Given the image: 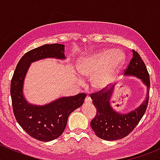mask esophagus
<instances>
[{"instance_id": "34e87169", "label": "esophagus", "mask_w": 160, "mask_h": 160, "mask_svg": "<svg viewBox=\"0 0 160 160\" xmlns=\"http://www.w3.org/2000/svg\"><path fill=\"white\" fill-rule=\"evenodd\" d=\"M85 103H86V104H90V103H91V98H90V96L86 97V98H85Z\"/></svg>"}]
</instances>
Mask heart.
Segmentation results:
<instances>
[{
	"mask_svg": "<svg viewBox=\"0 0 160 160\" xmlns=\"http://www.w3.org/2000/svg\"><path fill=\"white\" fill-rule=\"evenodd\" d=\"M124 61L122 52L102 49L79 59L77 70L82 77L93 78L92 84L96 89L103 90L114 83Z\"/></svg>",
	"mask_w": 160,
	"mask_h": 160,
	"instance_id": "b5f03b06",
	"label": "heart"
}]
</instances>
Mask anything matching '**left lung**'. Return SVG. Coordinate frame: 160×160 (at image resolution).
Wrapping results in <instances>:
<instances>
[{
    "label": "left lung",
    "instance_id": "obj_1",
    "mask_svg": "<svg viewBox=\"0 0 160 160\" xmlns=\"http://www.w3.org/2000/svg\"><path fill=\"white\" fill-rule=\"evenodd\" d=\"M132 59L125 71V76L135 77L142 80L147 88L146 100L134 110L128 113H121L114 109L111 104L115 85L105 92L103 89L92 93V102L96 108L97 114L90 122V125L97 136L101 139L114 141L126 137L136 127L147 108L150 88L149 72L139 54L135 50H132Z\"/></svg>",
    "mask_w": 160,
    "mask_h": 160
}]
</instances>
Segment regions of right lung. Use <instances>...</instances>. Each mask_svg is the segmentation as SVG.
I'll return each mask as SVG.
<instances>
[{
    "label": "right lung",
    "mask_w": 160,
    "mask_h": 160,
    "mask_svg": "<svg viewBox=\"0 0 160 160\" xmlns=\"http://www.w3.org/2000/svg\"><path fill=\"white\" fill-rule=\"evenodd\" d=\"M64 51V45L57 43L31 50L21 58L11 80V96L16 120L30 136L42 142L52 141L62 135L69 115L83 105L87 96L78 93L62 97L45 105L30 104L24 97V82L32 62L47 58L65 59Z\"/></svg>",
    "instance_id": "obj_1"
}]
</instances>
